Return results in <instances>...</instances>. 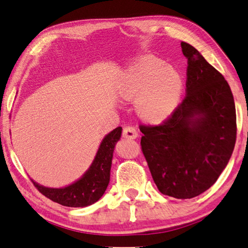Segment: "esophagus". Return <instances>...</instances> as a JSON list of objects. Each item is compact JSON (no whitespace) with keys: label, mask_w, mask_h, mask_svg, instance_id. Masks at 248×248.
Wrapping results in <instances>:
<instances>
[{"label":"esophagus","mask_w":248,"mask_h":248,"mask_svg":"<svg viewBox=\"0 0 248 248\" xmlns=\"http://www.w3.org/2000/svg\"><path fill=\"white\" fill-rule=\"evenodd\" d=\"M122 136L124 138H128V140H135L138 136V131L135 127L133 126H127L124 128L122 130Z\"/></svg>","instance_id":"1"}]
</instances>
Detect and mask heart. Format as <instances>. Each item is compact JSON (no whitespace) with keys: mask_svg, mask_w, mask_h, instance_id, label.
<instances>
[{"mask_svg":"<svg viewBox=\"0 0 248 248\" xmlns=\"http://www.w3.org/2000/svg\"><path fill=\"white\" fill-rule=\"evenodd\" d=\"M184 81L179 72L156 58H144L134 64L120 85L126 100L137 101V111L145 120L158 122L179 103Z\"/></svg>","mask_w":248,"mask_h":248,"instance_id":"1","label":"heart"}]
</instances>
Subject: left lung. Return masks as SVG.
<instances>
[{
	"mask_svg": "<svg viewBox=\"0 0 248 248\" xmlns=\"http://www.w3.org/2000/svg\"><path fill=\"white\" fill-rule=\"evenodd\" d=\"M181 48L188 61L186 96L162 124L140 129L141 152L157 189L187 200L209 189L226 168L237 124L223 76L188 43L181 42Z\"/></svg>",
	"mask_w": 248,
	"mask_h": 248,
	"instance_id": "left-lung-1",
	"label": "left lung"
}]
</instances>
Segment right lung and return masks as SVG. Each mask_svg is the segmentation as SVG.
Masks as SVG:
<instances>
[{
	"mask_svg": "<svg viewBox=\"0 0 248 248\" xmlns=\"http://www.w3.org/2000/svg\"><path fill=\"white\" fill-rule=\"evenodd\" d=\"M121 127L112 130L102 141L90 169L75 184L64 188H47L32 181L39 193L53 202L70 207H84L103 196L110 181V170L115 143L121 136Z\"/></svg>",
	"mask_w": 248,
	"mask_h": 248,
	"instance_id": "right-lung-1",
	"label": "right lung"
}]
</instances>
